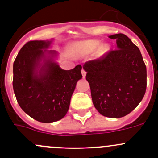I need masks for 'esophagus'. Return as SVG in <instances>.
I'll return each mask as SVG.
<instances>
[{
    "label": "esophagus",
    "instance_id": "obj_1",
    "mask_svg": "<svg viewBox=\"0 0 158 158\" xmlns=\"http://www.w3.org/2000/svg\"><path fill=\"white\" fill-rule=\"evenodd\" d=\"M81 73H82V77H83V78L85 77V76H86V72H85V69H82Z\"/></svg>",
    "mask_w": 158,
    "mask_h": 158
}]
</instances>
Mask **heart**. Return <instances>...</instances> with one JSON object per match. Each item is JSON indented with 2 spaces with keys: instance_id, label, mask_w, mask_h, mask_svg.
<instances>
[{
  "instance_id": "obj_1",
  "label": "heart",
  "mask_w": 158,
  "mask_h": 158,
  "mask_svg": "<svg viewBox=\"0 0 158 158\" xmlns=\"http://www.w3.org/2000/svg\"><path fill=\"white\" fill-rule=\"evenodd\" d=\"M100 45L101 43L98 40H85L76 43L73 47V51L79 55H88L98 50ZM106 49L107 47H104V50Z\"/></svg>"
}]
</instances>
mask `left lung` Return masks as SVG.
Here are the masks:
<instances>
[{
  "instance_id": "1",
  "label": "left lung",
  "mask_w": 158,
  "mask_h": 158,
  "mask_svg": "<svg viewBox=\"0 0 158 158\" xmlns=\"http://www.w3.org/2000/svg\"><path fill=\"white\" fill-rule=\"evenodd\" d=\"M117 48L86 62L84 69L93 105L102 115L121 118L142 101L146 89V67L139 47L124 34L109 36Z\"/></svg>"
}]
</instances>
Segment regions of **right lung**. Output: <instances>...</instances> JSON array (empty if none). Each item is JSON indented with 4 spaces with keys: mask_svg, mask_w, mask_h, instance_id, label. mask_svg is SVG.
I'll return each mask as SVG.
<instances>
[{
    "mask_svg": "<svg viewBox=\"0 0 158 158\" xmlns=\"http://www.w3.org/2000/svg\"><path fill=\"white\" fill-rule=\"evenodd\" d=\"M51 41L27 42L13 63L12 85L18 104L30 117L41 123L60 120L66 115L81 65L69 70L54 61L57 52L46 50Z\"/></svg>",
    "mask_w": 158,
    "mask_h": 158,
    "instance_id": "add662e5",
    "label": "right lung"
}]
</instances>
